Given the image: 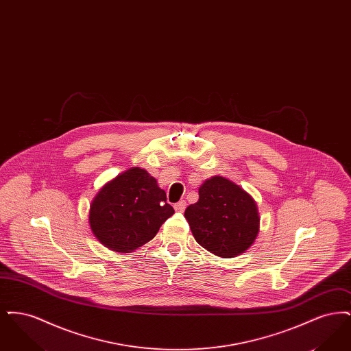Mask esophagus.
<instances>
[{"instance_id": "1", "label": "esophagus", "mask_w": 351, "mask_h": 351, "mask_svg": "<svg viewBox=\"0 0 351 351\" xmlns=\"http://www.w3.org/2000/svg\"><path fill=\"white\" fill-rule=\"evenodd\" d=\"M185 206H186L185 201L182 200L179 201V202H176L173 208H175V210H176V212H179V213H183L184 210H185Z\"/></svg>"}]
</instances>
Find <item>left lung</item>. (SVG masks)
Here are the masks:
<instances>
[{
	"instance_id": "8db88e82",
	"label": "left lung",
	"mask_w": 351,
	"mask_h": 351,
	"mask_svg": "<svg viewBox=\"0 0 351 351\" xmlns=\"http://www.w3.org/2000/svg\"><path fill=\"white\" fill-rule=\"evenodd\" d=\"M184 216L197 243L221 258L243 254L259 234L256 202L243 188L222 176L201 184L199 200L185 209Z\"/></svg>"
}]
</instances>
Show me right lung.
<instances>
[{"mask_svg":"<svg viewBox=\"0 0 351 351\" xmlns=\"http://www.w3.org/2000/svg\"><path fill=\"white\" fill-rule=\"evenodd\" d=\"M154 176L129 168L104 184L89 206L93 235L109 250L129 254L156 235L175 210Z\"/></svg>","mask_w":351,"mask_h":351,"instance_id":"1","label":"right lung"}]
</instances>
